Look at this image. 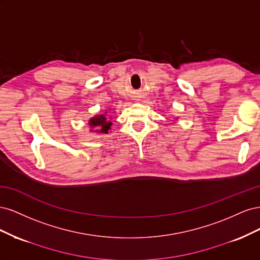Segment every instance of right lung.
Masks as SVG:
<instances>
[{
	"instance_id": "obj_1",
	"label": "right lung",
	"mask_w": 260,
	"mask_h": 260,
	"mask_svg": "<svg viewBox=\"0 0 260 260\" xmlns=\"http://www.w3.org/2000/svg\"><path fill=\"white\" fill-rule=\"evenodd\" d=\"M90 125L98 128V132L102 133H108L109 129H111L112 121H109L108 118L105 115L95 116L90 120Z\"/></svg>"
}]
</instances>
